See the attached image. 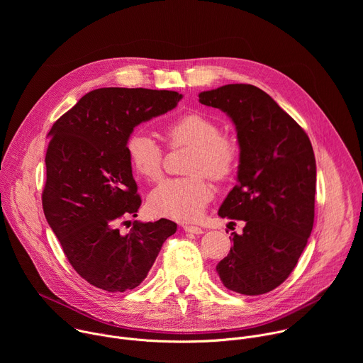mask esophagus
Here are the masks:
<instances>
[{
	"label": "esophagus",
	"mask_w": 363,
	"mask_h": 363,
	"mask_svg": "<svg viewBox=\"0 0 363 363\" xmlns=\"http://www.w3.org/2000/svg\"><path fill=\"white\" fill-rule=\"evenodd\" d=\"M184 230H185L186 233H192V234H202V233H203V230H202L201 227L188 225V224H185V225H184Z\"/></svg>",
	"instance_id": "1"
}]
</instances>
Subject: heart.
Here are the masks:
<instances>
[{"mask_svg":"<svg viewBox=\"0 0 363 363\" xmlns=\"http://www.w3.org/2000/svg\"><path fill=\"white\" fill-rule=\"evenodd\" d=\"M162 133L171 147H189L185 172L189 177L164 181L149 195L152 213L178 221L201 217L213 191L205 177L213 181L228 178L238 160L235 142L221 135L220 126L201 113H185L167 123ZM126 155L132 169L145 181L162 177V149L145 133L135 132L126 140Z\"/></svg>","mask_w":363,"mask_h":363,"instance_id":"b5f03b06","label":"heart"}]
</instances>
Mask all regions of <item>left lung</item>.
Returning <instances> with one entry per match:
<instances>
[{
  "mask_svg": "<svg viewBox=\"0 0 363 363\" xmlns=\"http://www.w3.org/2000/svg\"><path fill=\"white\" fill-rule=\"evenodd\" d=\"M225 112L240 145L237 185L218 216L245 223L217 264L223 284L240 294H264L296 267L315 221L316 160L297 122L262 89L225 84L199 93ZM231 224V223H230Z\"/></svg>",
  "mask_w": 363,
  "mask_h": 363,
  "instance_id": "obj_1",
  "label": "left lung"
}]
</instances>
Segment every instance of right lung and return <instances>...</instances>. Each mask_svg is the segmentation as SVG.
I'll use <instances>...</instances> for the list:
<instances>
[{
    "label": "right lung",
    "instance_id": "add662e5",
    "mask_svg": "<svg viewBox=\"0 0 363 363\" xmlns=\"http://www.w3.org/2000/svg\"><path fill=\"white\" fill-rule=\"evenodd\" d=\"M172 90L103 87L56 121L45 153L43 210L72 267L106 291L138 287L177 224L133 221L142 203L126 140L135 126L177 108Z\"/></svg>",
    "mask_w": 363,
    "mask_h": 363
}]
</instances>
